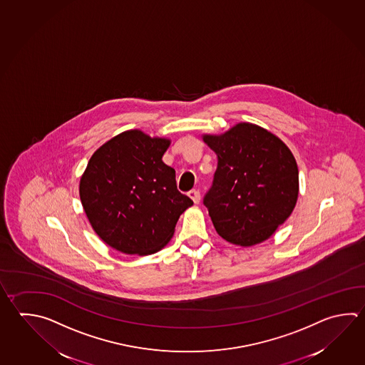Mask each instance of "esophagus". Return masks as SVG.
<instances>
[{"label":"esophagus","mask_w":365,"mask_h":365,"mask_svg":"<svg viewBox=\"0 0 365 365\" xmlns=\"http://www.w3.org/2000/svg\"><path fill=\"white\" fill-rule=\"evenodd\" d=\"M188 196L193 200V202L195 204H197L200 201V193L197 190H191V191H188Z\"/></svg>","instance_id":"esophagus-1"}]
</instances>
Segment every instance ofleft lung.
Masks as SVG:
<instances>
[{"mask_svg": "<svg viewBox=\"0 0 365 365\" xmlns=\"http://www.w3.org/2000/svg\"><path fill=\"white\" fill-rule=\"evenodd\" d=\"M218 165L204 196L217 232L250 247L269 239L296 207L298 168L279 138L253 124L205 135Z\"/></svg>", "mask_w": 365, "mask_h": 365, "instance_id": "1", "label": "left lung"}]
</instances>
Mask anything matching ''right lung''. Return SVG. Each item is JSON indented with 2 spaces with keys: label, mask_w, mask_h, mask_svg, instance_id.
I'll use <instances>...</instances> for the list:
<instances>
[{
  "label": "right lung",
  "mask_w": 365,
  "mask_h": 365,
  "mask_svg": "<svg viewBox=\"0 0 365 365\" xmlns=\"http://www.w3.org/2000/svg\"><path fill=\"white\" fill-rule=\"evenodd\" d=\"M169 140L139 130L112 138L90 158L80 182L83 210L99 237L126 255L156 253L193 204L163 161Z\"/></svg>",
  "instance_id": "add662e5"
}]
</instances>
